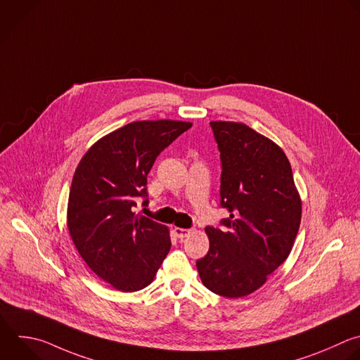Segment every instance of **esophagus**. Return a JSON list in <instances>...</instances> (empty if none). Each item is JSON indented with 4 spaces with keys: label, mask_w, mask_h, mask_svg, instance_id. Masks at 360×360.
Instances as JSON below:
<instances>
[{
    "label": "esophagus",
    "mask_w": 360,
    "mask_h": 360,
    "mask_svg": "<svg viewBox=\"0 0 360 360\" xmlns=\"http://www.w3.org/2000/svg\"><path fill=\"white\" fill-rule=\"evenodd\" d=\"M174 233L178 238H185L188 236L192 234V229H182V227H175L174 229Z\"/></svg>",
    "instance_id": "1"
}]
</instances>
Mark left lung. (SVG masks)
I'll list each match as a JSON object with an SVG mask.
<instances>
[{
	"label": "left lung",
	"mask_w": 360,
	"mask_h": 360,
	"mask_svg": "<svg viewBox=\"0 0 360 360\" xmlns=\"http://www.w3.org/2000/svg\"><path fill=\"white\" fill-rule=\"evenodd\" d=\"M220 151L223 230L207 226V255L196 262L203 285L226 298L259 290L290 256L302 203L284 151L249 126L210 122Z\"/></svg>",
	"instance_id": "obj_1"
}]
</instances>
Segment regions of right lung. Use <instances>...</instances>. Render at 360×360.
I'll use <instances>...</instances> for the list:
<instances>
[{
  "instance_id": "right-lung-1",
  "label": "right lung",
  "mask_w": 360,
  "mask_h": 360,
  "mask_svg": "<svg viewBox=\"0 0 360 360\" xmlns=\"http://www.w3.org/2000/svg\"><path fill=\"white\" fill-rule=\"evenodd\" d=\"M192 127L175 120H144L118 129L80 160L69 192L68 229L91 271L112 288L150 285L171 249L167 226L136 214L147 199V175L157 157Z\"/></svg>"
}]
</instances>
